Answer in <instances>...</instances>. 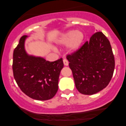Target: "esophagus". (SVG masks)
I'll return each instance as SVG.
<instances>
[{
  "label": "esophagus",
  "mask_w": 126,
  "mask_h": 126,
  "mask_svg": "<svg viewBox=\"0 0 126 126\" xmlns=\"http://www.w3.org/2000/svg\"><path fill=\"white\" fill-rule=\"evenodd\" d=\"M63 63H64L65 66H68V65H69V62H68L66 59H64V60H63Z\"/></svg>",
  "instance_id": "34e87169"
}]
</instances>
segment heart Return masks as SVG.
<instances>
[{
	"label": "heart",
	"mask_w": 126,
	"mask_h": 126,
	"mask_svg": "<svg viewBox=\"0 0 126 126\" xmlns=\"http://www.w3.org/2000/svg\"><path fill=\"white\" fill-rule=\"evenodd\" d=\"M84 38L85 35L82 31L69 30L62 34L56 40V43L63 46L67 45L68 50L73 53L80 48Z\"/></svg>",
	"instance_id": "obj_1"
}]
</instances>
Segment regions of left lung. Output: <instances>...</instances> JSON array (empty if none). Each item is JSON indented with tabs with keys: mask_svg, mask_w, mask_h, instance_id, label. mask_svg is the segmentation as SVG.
Listing matches in <instances>:
<instances>
[{
	"mask_svg": "<svg viewBox=\"0 0 126 126\" xmlns=\"http://www.w3.org/2000/svg\"><path fill=\"white\" fill-rule=\"evenodd\" d=\"M75 86L80 93L93 95L106 87L113 75L115 60L109 40L102 32L71 55H67Z\"/></svg>",
	"mask_w": 126,
	"mask_h": 126,
	"instance_id": "obj_1",
	"label": "left lung"
}]
</instances>
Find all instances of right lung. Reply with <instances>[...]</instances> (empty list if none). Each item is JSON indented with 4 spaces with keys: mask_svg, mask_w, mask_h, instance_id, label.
Returning a JSON list of instances; mask_svg holds the SVG:
<instances>
[{
    "mask_svg": "<svg viewBox=\"0 0 126 126\" xmlns=\"http://www.w3.org/2000/svg\"><path fill=\"white\" fill-rule=\"evenodd\" d=\"M27 35L22 36L14 51V76L21 91L36 100L51 99L58 91L59 78L64 64L62 59L46 61L43 57L30 55L25 48Z\"/></svg>",
    "mask_w": 126,
    "mask_h": 126,
    "instance_id": "obj_1",
    "label": "right lung"
}]
</instances>
